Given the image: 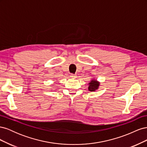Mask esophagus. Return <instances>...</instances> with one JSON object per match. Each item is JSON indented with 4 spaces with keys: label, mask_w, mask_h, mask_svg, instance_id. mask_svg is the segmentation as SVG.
I'll return each instance as SVG.
<instances>
[{
    "label": "esophagus",
    "mask_w": 147,
    "mask_h": 147,
    "mask_svg": "<svg viewBox=\"0 0 147 147\" xmlns=\"http://www.w3.org/2000/svg\"><path fill=\"white\" fill-rule=\"evenodd\" d=\"M70 77H72V78H76V77H77L76 75H75V74H70Z\"/></svg>",
    "instance_id": "obj_1"
}]
</instances>
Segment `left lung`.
Instances as JSON below:
<instances>
[{"instance_id": "obj_1", "label": "left lung", "mask_w": 147, "mask_h": 147, "mask_svg": "<svg viewBox=\"0 0 147 147\" xmlns=\"http://www.w3.org/2000/svg\"><path fill=\"white\" fill-rule=\"evenodd\" d=\"M100 83L96 80H92L91 82L89 83L88 90L90 91H95L99 88Z\"/></svg>"}]
</instances>
